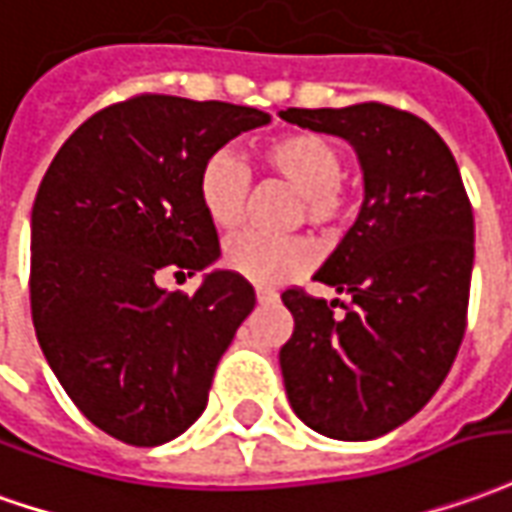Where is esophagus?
<instances>
[{
	"label": "esophagus",
	"instance_id": "esophagus-1",
	"mask_svg": "<svg viewBox=\"0 0 512 512\" xmlns=\"http://www.w3.org/2000/svg\"><path fill=\"white\" fill-rule=\"evenodd\" d=\"M255 296L260 305H263V302H274V299H277V293L271 291V288H266V285H257Z\"/></svg>",
	"mask_w": 512,
	"mask_h": 512
}]
</instances>
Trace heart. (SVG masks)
<instances>
[{
	"label": "heart",
	"instance_id": "b5f03b06",
	"mask_svg": "<svg viewBox=\"0 0 512 512\" xmlns=\"http://www.w3.org/2000/svg\"><path fill=\"white\" fill-rule=\"evenodd\" d=\"M260 163L302 194L307 221L330 224L343 213V152L321 132L296 130L277 135L257 149ZM249 174L227 152L207 160L199 174V202L219 230L244 219ZM224 266L252 282H277L310 266L313 249L305 241H277L260 232H235L221 249Z\"/></svg>",
	"mask_w": 512,
	"mask_h": 512
}]
</instances>
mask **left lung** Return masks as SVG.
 I'll list each match as a JSON object with an SVG mask.
<instances>
[{
  "label": "left lung",
  "mask_w": 512,
  "mask_h": 512,
  "mask_svg": "<svg viewBox=\"0 0 512 512\" xmlns=\"http://www.w3.org/2000/svg\"><path fill=\"white\" fill-rule=\"evenodd\" d=\"M280 119L349 141L363 171L355 224L313 277L349 302L282 293L293 316L280 349L285 393L310 430L371 441L416 416L455 363L474 268L471 202L449 146L413 113L363 102L288 107Z\"/></svg>",
  "instance_id": "1"
}]
</instances>
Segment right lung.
<instances>
[{"label":"right lung","mask_w":512,"mask_h":512,"mask_svg":"<svg viewBox=\"0 0 512 512\" xmlns=\"http://www.w3.org/2000/svg\"><path fill=\"white\" fill-rule=\"evenodd\" d=\"M268 121L257 107L135 96L77 127L46 169L32 205V324L71 402L119 441L160 446L188 430L255 307V288L227 268H210L194 296L157 277L219 260L199 174Z\"/></svg>","instance_id":"obj_1"}]
</instances>
